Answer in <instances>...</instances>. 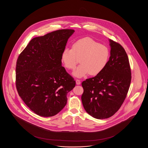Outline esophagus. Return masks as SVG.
I'll use <instances>...</instances> for the list:
<instances>
[{
    "instance_id": "34e87169",
    "label": "esophagus",
    "mask_w": 148,
    "mask_h": 148,
    "mask_svg": "<svg viewBox=\"0 0 148 148\" xmlns=\"http://www.w3.org/2000/svg\"><path fill=\"white\" fill-rule=\"evenodd\" d=\"M76 83H77V85H80V83H81V82H80V80L79 79H77L76 80Z\"/></svg>"
}]
</instances>
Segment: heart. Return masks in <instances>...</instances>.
<instances>
[{"instance_id":"heart-1","label":"heart","mask_w":148,"mask_h":148,"mask_svg":"<svg viewBox=\"0 0 148 148\" xmlns=\"http://www.w3.org/2000/svg\"><path fill=\"white\" fill-rule=\"evenodd\" d=\"M109 57V50L106 45L86 37L74 42L71 49L64 50L61 60L66 69L74 70L80 59L81 64L73 75L81 77L88 73L91 75L100 73L106 68Z\"/></svg>"}]
</instances>
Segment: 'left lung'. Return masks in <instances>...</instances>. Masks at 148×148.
<instances>
[{"label":"left lung","mask_w":148,"mask_h":148,"mask_svg":"<svg viewBox=\"0 0 148 148\" xmlns=\"http://www.w3.org/2000/svg\"><path fill=\"white\" fill-rule=\"evenodd\" d=\"M110 56L104 69L82 83V101L94 118L106 119L116 113L127 97L132 79L128 56L119 43L109 40Z\"/></svg>","instance_id":"1"}]
</instances>
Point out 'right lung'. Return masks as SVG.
Here are the masks:
<instances>
[{"mask_svg":"<svg viewBox=\"0 0 148 148\" xmlns=\"http://www.w3.org/2000/svg\"><path fill=\"white\" fill-rule=\"evenodd\" d=\"M73 29H60L35 37L16 61L15 84L24 103L36 114L53 116L67 103L75 81L62 66L61 56Z\"/></svg>","mask_w":148,"mask_h":148,"instance_id":"right-lung-1","label":"right lung"}]
</instances>
